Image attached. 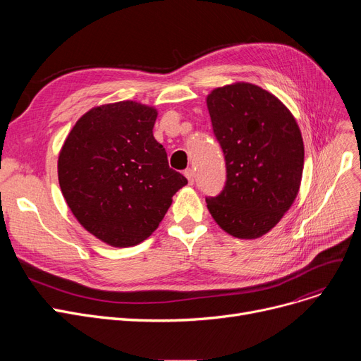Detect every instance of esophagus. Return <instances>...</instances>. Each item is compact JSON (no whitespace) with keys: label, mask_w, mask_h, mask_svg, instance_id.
I'll return each instance as SVG.
<instances>
[{"label":"esophagus","mask_w":361,"mask_h":361,"mask_svg":"<svg viewBox=\"0 0 361 361\" xmlns=\"http://www.w3.org/2000/svg\"><path fill=\"white\" fill-rule=\"evenodd\" d=\"M184 176L187 177L188 184H193V183H195V171H193L192 168H187V169L184 171Z\"/></svg>","instance_id":"34e87169"}]
</instances>
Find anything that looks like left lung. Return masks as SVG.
<instances>
[{"mask_svg": "<svg viewBox=\"0 0 361 361\" xmlns=\"http://www.w3.org/2000/svg\"><path fill=\"white\" fill-rule=\"evenodd\" d=\"M206 104L226 166L224 190L206 199L207 209L230 235L262 237L298 195L305 165L298 124L276 97L252 83L216 87Z\"/></svg>", "mask_w": 361, "mask_h": 361, "instance_id": "left-lung-1", "label": "left lung"}]
</instances>
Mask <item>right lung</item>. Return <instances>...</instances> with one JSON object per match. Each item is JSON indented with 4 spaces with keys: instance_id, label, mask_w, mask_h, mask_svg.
<instances>
[{
    "instance_id": "add662e5",
    "label": "right lung",
    "mask_w": 361,
    "mask_h": 361,
    "mask_svg": "<svg viewBox=\"0 0 361 361\" xmlns=\"http://www.w3.org/2000/svg\"><path fill=\"white\" fill-rule=\"evenodd\" d=\"M157 117L155 108L135 101L94 106L61 147L59 181L70 211L112 247L146 240L187 184L154 137Z\"/></svg>"
}]
</instances>
